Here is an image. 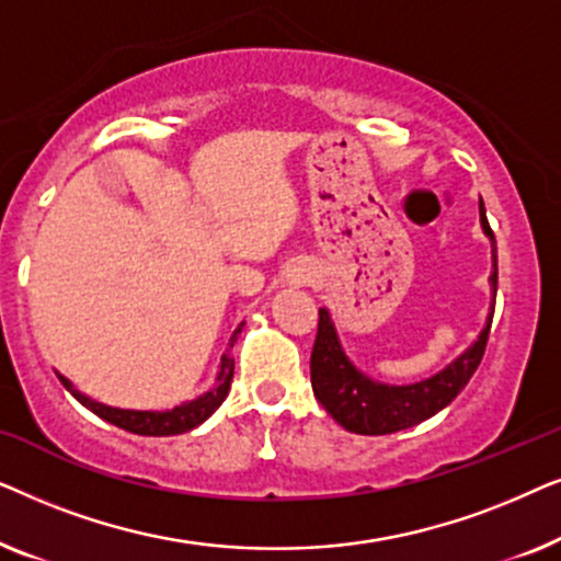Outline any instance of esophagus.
<instances>
[{"mask_svg": "<svg viewBox=\"0 0 561 561\" xmlns=\"http://www.w3.org/2000/svg\"><path fill=\"white\" fill-rule=\"evenodd\" d=\"M313 271L309 265H296L294 271H290V283H296V286H304V283L311 280Z\"/></svg>", "mask_w": 561, "mask_h": 561, "instance_id": "obj_1", "label": "esophagus"}]
</instances>
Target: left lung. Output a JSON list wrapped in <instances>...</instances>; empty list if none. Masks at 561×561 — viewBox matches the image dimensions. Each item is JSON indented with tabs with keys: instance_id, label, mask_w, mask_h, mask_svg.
I'll return each mask as SVG.
<instances>
[{
	"instance_id": "8db88e82",
	"label": "left lung",
	"mask_w": 561,
	"mask_h": 561,
	"mask_svg": "<svg viewBox=\"0 0 561 561\" xmlns=\"http://www.w3.org/2000/svg\"><path fill=\"white\" fill-rule=\"evenodd\" d=\"M480 227L490 240V257H493V273L488 278L493 301H490L485 327L480 329L478 340L462 355L451 359L432 378L409 382V386H390V382L373 380L370 375L357 370L355 363L347 357L329 309H319V332L311 352V388L329 416L347 432L365 436L403 432V428L416 426L421 421L432 419L434 413L447 409L470 382L482 359V352H485L497 294V248L482 198Z\"/></svg>"
}]
</instances>
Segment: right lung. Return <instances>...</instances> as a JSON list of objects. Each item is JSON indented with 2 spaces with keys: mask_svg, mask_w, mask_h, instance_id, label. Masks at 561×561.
Segmentation results:
<instances>
[{
  "mask_svg": "<svg viewBox=\"0 0 561 561\" xmlns=\"http://www.w3.org/2000/svg\"><path fill=\"white\" fill-rule=\"evenodd\" d=\"M242 327H244V321L234 329L232 336H229L232 347H234L237 336H240V332H242ZM232 375H234V357L227 352V355H221L214 386L206 390V393L196 396L194 401H186V403L175 405V409H168V411L114 409V405L99 403V401H94V398H89L87 393H81V390L73 388V382L64 378V375H58V378H60V382H64V388L68 390V393H71L81 405H87L91 413H96L99 419L110 421V424L125 428V432H129V434L173 436V434H186V432H191V428H196L198 424H204V421L209 419L221 403H225L229 386H232Z\"/></svg>",
  "mask_w": 561,
  "mask_h": 561,
  "instance_id": "obj_1",
  "label": "right lung"
}]
</instances>
